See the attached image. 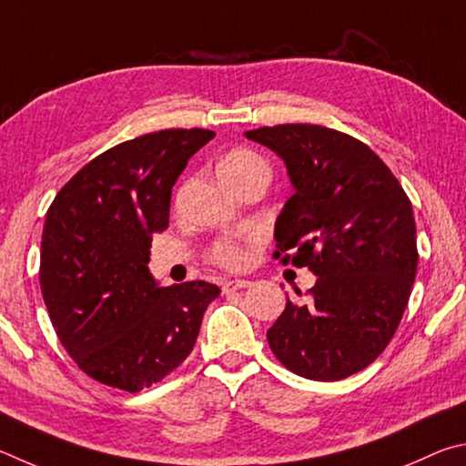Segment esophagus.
<instances>
[{
	"mask_svg": "<svg viewBox=\"0 0 466 466\" xmlns=\"http://www.w3.org/2000/svg\"><path fill=\"white\" fill-rule=\"evenodd\" d=\"M251 287L249 280H225L223 282V292H233V290H241Z\"/></svg>",
	"mask_w": 466,
	"mask_h": 466,
	"instance_id": "1",
	"label": "esophagus"
}]
</instances>
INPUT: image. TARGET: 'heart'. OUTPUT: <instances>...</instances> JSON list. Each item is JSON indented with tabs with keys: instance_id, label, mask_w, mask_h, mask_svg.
I'll use <instances>...</instances> for the list:
<instances>
[{
	"instance_id": "heart-1",
	"label": "heart",
	"mask_w": 466,
	"mask_h": 466,
	"mask_svg": "<svg viewBox=\"0 0 466 466\" xmlns=\"http://www.w3.org/2000/svg\"><path fill=\"white\" fill-rule=\"evenodd\" d=\"M217 169L220 179L228 187L246 182L258 174H270L268 163L256 151L246 149V147H235V149L227 151L218 159ZM248 259V249L235 239H218L208 249V262L227 268V270H241V268H246Z\"/></svg>"
}]
</instances>
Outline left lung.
Masks as SVG:
<instances>
[{"instance_id": "8db88e82", "label": "left lung", "mask_w": 466, "mask_h": 466, "mask_svg": "<svg viewBox=\"0 0 466 466\" xmlns=\"http://www.w3.org/2000/svg\"><path fill=\"white\" fill-rule=\"evenodd\" d=\"M246 137L279 153L295 186L276 220L274 258L317 274L300 303L287 300L268 344L299 377L360 372L393 339L411 295V202L385 161L339 130L276 125Z\"/></svg>"}]
</instances>
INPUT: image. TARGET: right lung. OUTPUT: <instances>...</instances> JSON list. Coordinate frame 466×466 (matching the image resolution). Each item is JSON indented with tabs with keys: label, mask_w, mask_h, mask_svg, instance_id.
I'll return each mask as SVG.
<instances>
[{
	"label": "right lung",
	"mask_w": 466,
	"mask_h": 466,
	"mask_svg": "<svg viewBox=\"0 0 466 466\" xmlns=\"http://www.w3.org/2000/svg\"><path fill=\"white\" fill-rule=\"evenodd\" d=\"M215 137L167 128L120 143L86 163L46 210L40 290L63 348L87 377L138 393L176 370L198 338L218 287H157L153 233L169 225L171 187Z\"/></svg>",
	"instance_id": "right-lung-1"
}]
</instances>
